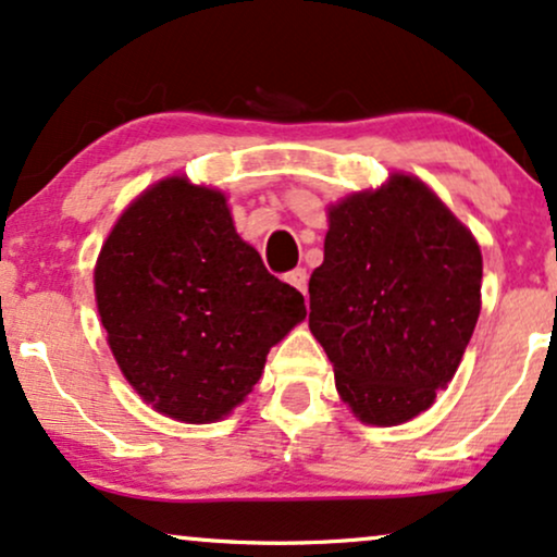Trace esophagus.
I'll list each match as a JSON object with an SVG mask.
<instances>
[{
    "label": "esophagus",
    "instance_id": "34e87169",
    "mask_svg": "<svg viewBox=\"0 0 557 557\" xmlns=\"http://www.w3.org/2000/svg\"><path fill=\"white\" fill-rule=\"evenodd\" d=\"M284 278H286V284H292L294 289H299L307 297V278H310L307 268H294V271L286 273Z\"/></svg>",
    "mask_w": 557,
    "mask_h": 557
}]
</instances>
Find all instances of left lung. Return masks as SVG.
Instances as JSON below:
<instances>
[{"mask_svg":"<svg viewBox=\"0 0 557 557\" xmlns=\"http://www.w3.org/2000/svg\"><path fill=\"white\" fill-rule=\"evenodd\" d=\"M310 278V331L335 389L372 425L410 421L455 376L480 314L475 237L413 175L327 209Z\"/></svg>","mask_w":557,"mask_h":557,"instance_id":"obj_1","label":"left lung"}]
</instances>
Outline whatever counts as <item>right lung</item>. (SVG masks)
Instances as JSON below:
<instances>
[{"label": "right lung", "mask_w": 557, "mask_h": 557, "mask_svg": "<svg viewBox=\"0 0 557 557\" xmlns=\"http://www.w3.org/2000/svg\"><path fill=\"white\" fill-rule=\"evenodd\" d=\"M123 376L157 413L214 423L252 393L305 297L239 239L224 194L168 177L123 211L95 265Z\"/></svg>", "instance_id": "1"}]
</instances>
